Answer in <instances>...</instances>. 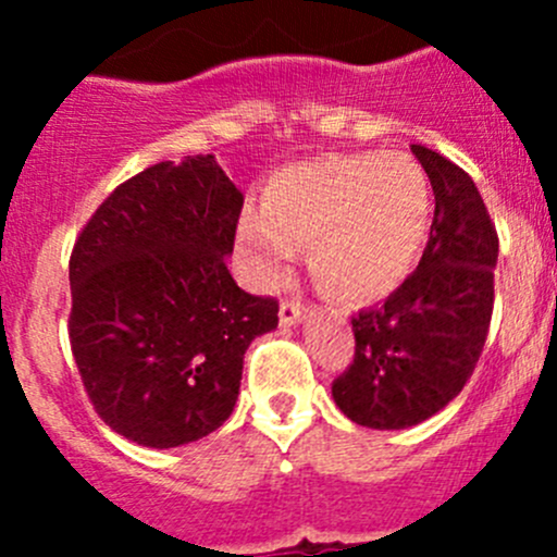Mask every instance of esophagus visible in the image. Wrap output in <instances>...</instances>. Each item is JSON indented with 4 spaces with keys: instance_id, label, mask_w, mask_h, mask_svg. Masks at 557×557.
<instances>
[{
    "instance_id": "34e87169",
    "label": "esophagus",
    "mask_w": 557,
    "mask_h": 557,
    "mask_svg": "<svg viewBox=\"0 0 557 557\" xmlns=\"http://www.w3.org/2000/svg\"><path fill=\"white\" fill-rule=\"evenodd\" d=\"M305 310H307V307H305V301H301V299H283V305H280V325L299 323Z\"/></svg>"
}]
</instances>
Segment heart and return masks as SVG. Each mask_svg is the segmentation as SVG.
<instances>
[{
    "mask_svg": "<svg viewBox=\"0 0 557 557\" xmlns=\"http://www.w3.org/2000/svg\"><path fill=\"white\" fill-rule=\"evenodd\" d=\"M431 226V185L407 153H350L280 172L267 212L245 210L239 243L252 277L277 285L296 245L312 280L336 299L367 301L396 288Z\"/></svg>",
    "mask_w": 557,
    "mask_h": 557,
    "instance_id": "obj_1",
    "label": "heart"
}]
</instances>
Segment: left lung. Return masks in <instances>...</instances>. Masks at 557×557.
Masks as SVG:
<instances>
[{"mask_svg": "<svg viewBox=\"0 0 557 557\" xmlns=\"http://www.w3.org/2000/svg\"><path fill=\"white\" fill-rule=\"evenodd\" d=\"M434 188V221L418 269L377 307L352 318L356 356L334 380L336 407L358 425L409 429L463 391L493 314L498 234L474 180L412 145Z\"/></svg>", "mask_w": 557, "mask_h": 557, "instance_id": "1", "label": "left lung"}]
</instances>
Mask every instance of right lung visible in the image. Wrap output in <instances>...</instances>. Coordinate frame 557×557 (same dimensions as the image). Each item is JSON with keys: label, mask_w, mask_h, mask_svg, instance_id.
Listing matches in <instances>:
<instances>
[{"label": "right lung", "mask_w": 557, "mask_h": 557, "mask_svg": "<svg viewBox=\"0 0 557 557\" xmlns=\"http://www.w3.org/2000/svg\"><path fill=\"white\" fill-rule=\"evenodd\" d=\"M243 194L215 156L161 161L117 185L70 256V345L99 418L180 447L234 412L245 352L277 299L228 274Z\"/></svg>", "instance_id": "1"}]
</instances>
